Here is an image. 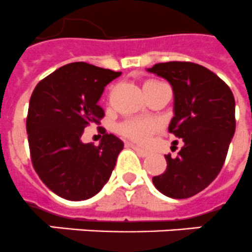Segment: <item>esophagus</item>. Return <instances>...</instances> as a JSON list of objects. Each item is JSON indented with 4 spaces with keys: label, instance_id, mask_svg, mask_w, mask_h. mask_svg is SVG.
Returning a JSON list of instances; mask_svg holds the SVG:
<instances>
[{
    "label": "esophagus",
    "instance_id": "34e87169",
    "mask_svg": "<svg viewBox=\"0 0 252 252\" xmlns=\"http://www.w3.org/2000/svg\"><path fill=\"white\" fill-rule=\"evenodd\" d=\"M132 147H133V150L136 151V153H137V154H138V155H141V157H147V155H149V151L144 150L142 147L136 146V145H132Z\"/></svg>",
    "mask_w": 252,
    "mask_h": 252
}]
</instances>
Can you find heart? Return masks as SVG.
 <instances>
[{
	"label": "heart",
	"mask_w": 252,
	"mask_h": 252,
	"mask_svg": "<svg viewBox=\"0 0 252 252\" xmlns=\"http://www.w3.org/2000/svg\"><path fill=\"white\" fill-rule=\"evenodd\" d=\"M149 83H154V80H150L146 84ZM157 128H158V124L151 120H130L122 124L119 129L122 134L130 140L140 142V144H146Z\"/></svg>",
	"instance_id": "heart-1"
}]
</instances>
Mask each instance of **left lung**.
Masks as SVG:
<instances>
[{
    "label": "left lung",
    "mask_w": 252,
    "mask_h": 252,
    "mask_svg": "<svg viewBox=\"0 0 252 252\" xmlns=\"http://www.w3.org/2000/svg\"><path fill=\"white\" fill-rule=\"evenodd\" d=\"M146 71L171 84L168 130L184 142L176 158L165 155L167 169L153 177V184L169 198L193 197L216 179L225 161L236 132L234 97L216 73L195 63H158Z\"/></svg>",
    "instance_id": "8db88e82"
}]
</instances>
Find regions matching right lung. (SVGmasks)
Returning a JSON list of instances; mask_svg holds the SVG:
<instances>
[{
  "instance_id": "add662e5",
  "label": "right lung",
  "mask_w": 252,
  "mask_h": 252,
  "mask_svg": "<svg viewBox=\"0 0 252 252\" xmlns=\"http://www.w3.org/2000/svg\"><path fill=\"white\" fill-rule=\"evenodd\" d=\"M122 72L84 62L69 63L41 80L31 95L27 133L32 164L42 183L59 197L84 200L105 186L124 144L103 134L98 146L84 144V129L99 124L98 101Z\"/></svg>"
}]
</instances>
